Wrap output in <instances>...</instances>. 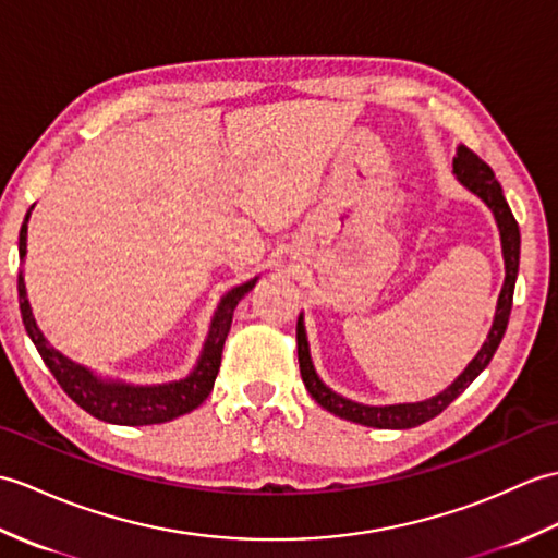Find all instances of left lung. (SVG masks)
<instances>
[{"mask_svg": "<svg viewBox=\"0 0 558 558\" xmlns=\"http://www.w3.org/2000/svg\"><path fill=\"white\" fill-rule=\"evenodd\" d=\"M453 174L458 177L465 189L480 195L482 201L489 205V209L497 217L499 233H501V247H504V263H506V279H504V289L497 303V315H494V325L489 329V337L482 345L480 353L473 357L463 375L458 377L449 389H444L437 393L435 399L420 401V403H401V405H363L343 399V396L333 393L329 387L322 384L317 377L313 361H311V351H307V339H305V329H303V317H299V325H295V343H299V363H301V377L305 389L311 391L313 399L325 408V411L339 415L343 420H351V423L365 425V427H379V429H408V427H417L427 423V420L437 417L444 408H447L453 399H458L473 381L482 369L489 365V361L497 353L499 343L504 339V331L509 327V315H511V305H513V289H515V277H518V263H521V231H518V221L511 213L509 203L501 193V185L494 177V171L487 162L470 150V147L461 145L453 157Z\"/></svg>", "mask_w": 558, "mask_h": 558, "instance_id": "8db88e82", "label": "left lung"}]
</instances>
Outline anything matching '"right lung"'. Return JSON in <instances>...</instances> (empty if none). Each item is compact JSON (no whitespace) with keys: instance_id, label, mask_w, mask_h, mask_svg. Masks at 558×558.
I'll return each instance as SVG.
<instances>
[{"instance_id":"1","label":"right lung","mask_w":558,"mask_h":558,"mask_svg":"<svg viewBox=\"0 0 558 558\" xmlns=\"http://www.w3.org/2000/svg\"><path fill=\"white\" fill-rule=\"evenodd\" d=\"M28 217L23 219V227L19 233V255L21 259L26 257V233H28ZM255 287V279L243 283V287L231 289L225 299H221L217 313L213 317V327H209L207 341L201 361L193 373L171 384H157V387H131V384L119 381H105L97 379L90 369L76 365L69 357L54 351L43 337V331L37 329L35 317L31 313V303L26 299V283H23V275L19 271V305L23 327H26L28 337L33 339L37 353L49 367V373L54 375L59 387L69 393L71 401H76L85 413H90L97 420H105L111 425H159L169 423L179 415L191 413L193 408L201 405L209 391L215 387V379L221 365V351H225L227 333L231 329V317L236 311L239 301Z\"/></svg>"}]
</instances>
